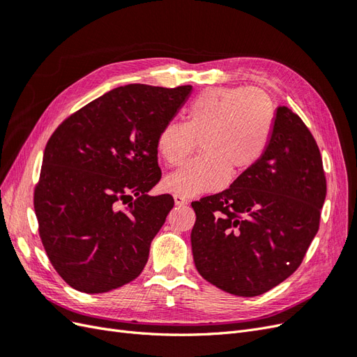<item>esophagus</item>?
Returning a JSON list of instances; mask_svg holds the SVG:
<instances>
[{
  "mask_svg": "<svg viewBox=\"0 0 357 357\" xmlns=\"http://www.w3.org/2000/svg\"><path fill=\"white\" fill-rule=\"evenodd\" d=\"M174 202H176V205H188L189 204V201L181 195H174Z\"/></svg>",
  "mask_w": 357,
  "mask_h": 357,
  "instance_id": "esophagus-1",
  "label": "esophagus"
}]
</instances>
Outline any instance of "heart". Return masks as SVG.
Returning a JSON list of instances; mask_svg holds the SVG:
<instances>
[{
  "label": "heart",
  "instance_id": "obj_1",
  "mask_svg": "<svg viewBox=\"0 0 357 357\" xmlns=\"http://www.w3.org/2000/svg\"><path fill=\"white\" fill-rule=\"evenodd\" d=\"M275 128V105L259 88H211L201 92L186 112V123L168 122L156 138L165 164H181L198 142L202 155L167 176V190L195 197L223 188L228 178L252 169L268 150Z\"/></svg>",
  "mask_w": 357,
  "mask_h": 357
}]
</instances>
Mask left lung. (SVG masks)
Returning <instances> with one entry per match:
<instances>
[{
    "label": "left lung",
    "instance_id": "obj_1",
    "mask_svg": "<svg viewBox=\"0 0 357 357\" xmlns=\"http://www.w3.org/2000/svg\"><path fill=\"white\" fill-rule=\"evenodd\" d=\"M326 177L302 119L278 107L262 159L231 188L192 202L198 273L228 294L257 296L294 274L320 225Z\"/></svg>",
    "mask_w": 357,
    "mask_h": 357
}]
</instances>
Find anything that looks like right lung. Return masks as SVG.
I'll return each instance as SVG.
<instances>
[{"label":"right lung","mask_w":357,"mask_h":357,"mask_svg":"<svg viewBox=\"0 0 357 357\" xmlns=\"http://www.w3.org/2000/svg\"><path fill=\"white\" fill-rule=\"evenodd\" d=\"M192 86L126 84L68 116L45 149L34 190L38 232L63 282L102 294L132 282L174 199L160 180L156 138Z\"/></svg>","instance_id":"add662e5"}]
</instances>
